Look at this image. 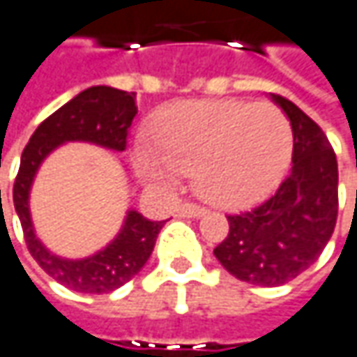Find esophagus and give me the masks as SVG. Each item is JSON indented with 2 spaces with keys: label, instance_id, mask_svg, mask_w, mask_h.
I'll return each instance as SVG.
<instances>
[{
  "label": "esophagus",
  "instance_id": "esophagus-1",
  "mask_svg": "<svg viewBox=\"0 0 357 357\" xmlns=\"http://www.w3.org/2000/svg\"><path fill=\"white\" fill-rule=\"evenodd\" d=\"M205 213V207L197 205V203H183L178 207V215L181 217H201Z\"/></svg>",
  "mask_w": 357,
  "mask_h": 357
}]
</instances>
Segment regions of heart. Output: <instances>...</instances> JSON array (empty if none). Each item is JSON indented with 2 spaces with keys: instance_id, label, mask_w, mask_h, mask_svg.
<instances>
[{
  "instance_id": "obj_1",
  "label": "heart",
  "mask_w": 357,
  "mask_h": 357,
  "mask_svg": "<svg viewBox=\"0 0 357 357\" xmlns=\"http://www.w3.org/2000/svg\"><path fill=\"white\" fill-rule=\"evenodd\" d=\"M154 144L134 148L144 178L172 183L178 172H192L201 197L223 209H242L280 185L293 154V130L289 117L266 101H185L158 115Z\"/></svg>"
}]
</instances>
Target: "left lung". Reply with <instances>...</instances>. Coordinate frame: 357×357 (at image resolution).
<instances>
[{"label": "left lung", "mask_w": 357, "mask_h": 357, "mask_svg": "<svg viewBox=\"0 0 357 357\" xmlns=\"http://www.w3.org/2000/svg\"><path fill=\"white\" fill-rule=\"evenodd\" d=\"M272 99L293 126V170L258 207L227 215L229 231L213 250L229 274L280 287L313 266L337 221V158L317 123L282 95Z\"/></svg>", "instance_id": "obj_1"}]
</instances>
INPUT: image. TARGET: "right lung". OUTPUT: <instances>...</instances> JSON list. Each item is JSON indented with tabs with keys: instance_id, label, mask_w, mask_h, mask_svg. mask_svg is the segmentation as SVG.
<instances>
[{
	"instance_id": "obj_1",
	"label": "right lung",
	"mask_w": 357,
	"mask_h": 357,
	"mask_svg": "<svg viewBox=\"0 0 357 357\" xmlns=\"http://www.w3.org/2000/svg\"><path fill=\"white\" fill-rule=\"evenodd\" d=\"M136 114V93L103 85L91 87L48 115L22 152L20 170L13 183V207L22 221L24 240L32 258L44 268V272L70 291L112 293L132 280L148 262L165 221H150L138 211H130L123 229L105 250L85 260H64L50 254L34 236L28 211L32 178L48 152L63 142L85 140L119 152L126 150Z\"/></svg>"
}]
</instances>
